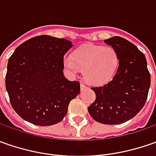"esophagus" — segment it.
<instances>
[{
    "mask_svg": "<svg viewBox=\"0 0 156 156\" xmlns=\"http://www.w3.org/2000/svg\"><path fill=\"white\" fill-rule=\"evenodd\" d=\"M87 88V86L85 85V84H83V83H81V90H84V89H86Z\"/></svg>",
    "mask_w": 156,
    "mask_h": 156,
    "instance_id": "obj_1",
    "label": "esophagus"
}]
</instances>
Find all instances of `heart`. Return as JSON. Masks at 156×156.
<instances>
[{"label": "heart", "instance_id": "b5f03b06", "mask_svg": "<svg viewBox=\"0 0 156 156\" xmlns=\"http://www.w3.org/2000/svg\"><path fill=\"white\" fill-rule=\"evenodd\" d=\"M63 63L72 75L83 70L87 83L100 86L113 78L119 65V56L110 46L85 45L76 49L73 55H66Z\"/></svg>", "mask_w": 156, "mask_h": 156}]
</instances>
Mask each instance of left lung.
<instances>
[{
    "label": "left lung",
    "instance_id": "left-lung-1",
    "mask_svg": "<svg viewBox=\"0 0 156 156\" xmlns=\"http://www.w3.org/2000/svg\"><path fill=\"white\" fill-rule=\"evenodd\" d=\"M104 42L117 52L119 66L112 81L92 87L96 99L87 110L98 122L121 124L131 120L143 108L150 87V74L144 54L132 42L120 36Z\"/></svg>",
    "mask_w": 156,
    "mask_h": 156
}]
</instances>
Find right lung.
<instances>
[{"mask_svg": "<svg viewBox=\"0 0 156 156\" xmlns=\"http://www.w3.org/2000/svg\"><path fill=\"white\" fill-rule=\"evenodd\" d=\"M69 40L40 35L15 48L8 62L6 89L14 110L28 122L50 126L62 121L80 83L63 75Z\"/></svg>", "mask_w": 156, "mask_h": 156, "instance_id": "add662e5", "label": "right lung"}]
</instances>
